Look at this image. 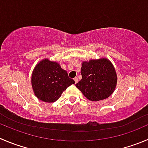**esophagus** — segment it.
Wrapping results in <instances>:
<instances>
[{"mask_svg":"<svg viewBox=\"0 0 148 148\" xmlns=\"http://www.w3.org/2000/svg\"><path fill=\"white\" fill-rule=\"evenodd\" d=\"M74 82H75V83L78 82V78H77V77H75V78L74 79Z\"/></svg>","mask_w":148,"mask_h":148,"instance_id":"esophagus-1","label":"esophagus"}]
</instances>
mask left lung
<instances>
[{
    "mask_svg": "<svg viewBox=\"0 0 148 148\" xmlns=\"http://www.w3.org/2000/svg\"><path fill=\"white\" fill-rule=\"evenodd\" d=\"M81 74L82 79L76 84V87L88 100H104L114 92L117 75L112 63L107 58L82 62Z\"/></svg>",
    "mask_w": 148,
    "mask_h": 148,
    "instance_id": "1",
    "label": "left lung"
}]
</instances>
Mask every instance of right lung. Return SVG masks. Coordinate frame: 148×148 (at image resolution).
Listing matches in <instances>:
<instances>
[{
  "instance_id": "obj_1",
  "label": "right lung",
  "mask_w": 148,
  "mask_h": 148,
  "mask_svg": "<svg viewBox=\"0 0 148 148\" xmlns=\"http://www.w3.org/2000/svg\"><path fill=\"white\" fill-rule=\"evenodd\" d=\"M74 83L59 64L48 58L40 61L32 74V87L34 95L46 103L56 101L63 92Z\"/></svg>"
}]
</instances>
